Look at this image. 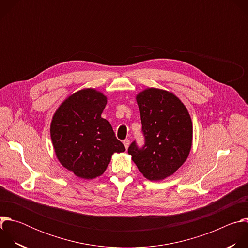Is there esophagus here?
<instances>
[{
  "instance_id": "esophagus-1",
  "label": "esophagus",
  "mask_w": 248,
  "mask_h": 248,
  "mask_svg": "<svg viewBox=\"0 0 248 248\" xmlns=\"http://www.w3.org/2000/svg\"><path fill=\"white\" fill-rule=\"evenodd\" d=\"M129 144H130V141H129V139H125V140H124V147H125V149H127V148H128Z\"/></svg>"
}]
</instances>
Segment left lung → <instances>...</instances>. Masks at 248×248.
<instances>
[{
    "label": "left lung",
    "mask_w": 248,
    "mask_h": 248,
    "mask_svg": "<svg viewBox=\"0 0 248 248\" xmlns=\"http://www.w3.org/2000/svg\"><path fill=\"white\" fill-rule=\"evenodd\" d=\"M145 144L135 141L128 154L149 181H162L186 161L192 146V122L184 103L171 92L147 88L136 95Z\"/></svg>",
    "instance_id": "8db88e82"
}]
</instances>
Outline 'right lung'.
I'll return each mask as SVG.
<instances>
[{"mask_svg":"<svg viewBox=\"0 0 248 248\" xmlns=\"http://www.w3.org/2000/svg\"><path fill=\"white\" fill-rule=\"evenodd\" d=\"M106 104L102 92L85 88L69 95L53 116L50 132L56 156L80 179L103 174L112 155L125 151L111 124L101 117Z\"/></svg>","mask_w":248,"mask_h":248,"instance_id":"right-lung-1","label":"right lung"}]
</instances>
